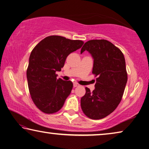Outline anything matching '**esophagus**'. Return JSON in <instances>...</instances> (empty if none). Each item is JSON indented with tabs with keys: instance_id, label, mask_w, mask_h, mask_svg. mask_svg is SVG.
I'll list each match as a JSON object with an SVG mask.
<instances>
[{
	"instance_id": "1",
	"label": "esophagus",
	"mask_w": 149,
	"mask_h": 149,
	"mask_svg": "<svg viewBox=\"0 0 149 149\" xmlns=\"http://www.w3.org/2000/svg\"><path fill=\"white\" fill-rule=\"evenodd\" d=\"M74 87H78V86H79V85L78 84H77V83H74Z\"/></svg>"
}]
</instances>
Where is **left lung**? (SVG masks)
Wrapping results in <instances>:
<instances>
[{
  "mask_svg": "<svg viewBox=\"0 0 149 149\" xmlns=\"http://www.w3.org/2000/svg\"><path fill=\"white\" fill-rule=\"evenodd\" d=\"M85 50L93 57L92 72L97 78L93 92L85 88L81 107L88 118L99 120L114 112L122 100L127 81L125 58L118 47L104 39L86 42L81 53Z\"/></svg>",
  "mask_w": 149,
  "mask_h": 149,
  "instance_id": "left-lung-1",
  "label": "left lung"
}]
</instances>
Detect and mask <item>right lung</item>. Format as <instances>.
<instances>
[{
    "mask_svg": "<svg viewBox=\"0 0 149 149\" xmlns=\"http://www.w3.org/2000/svg\"><path fill=\"white\" fill-rule=\"evenodd\" d=\"M84 45L80 40H70L52 35L40 41L31 52L27 70L29 93L36 107L46 114L61 109L72 91L71 81L57 79L67 56Z\"/></svg>",
    "mask_w": 149,
    "mask_h": 149,
    "instance_id": "add662e5",
    "label": "right lung"
}]
</instances>
